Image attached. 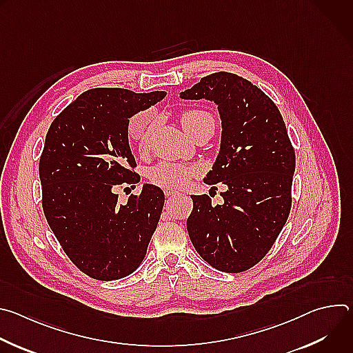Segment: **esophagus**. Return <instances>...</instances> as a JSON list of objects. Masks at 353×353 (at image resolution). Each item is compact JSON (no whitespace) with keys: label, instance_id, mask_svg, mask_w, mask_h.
<instances>
[{"label":"esophagus","instance_id":"1","mask_svg":"<svg viewBox=\"0 0 353 353\" xmlns=\"http://www.w3.org/2000/svg\"><path fill=\"white\" fill-rule=\"evenodd\" d=\"M179 192L174 191V190H165V195L166 196H176Z\"/></svg>","mask_w":353,"mask_h":353}]
</instances>
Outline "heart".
Instances as JSON below:
<instances>
[{
	"instance_id": "heart-1",
	"label": "heart",
	"mask_w": 353,
	"mask_h": 353,
	"mask_svg": "<svg viewBox=\"0 0 353 353\" xmlns=\"http://www.w3.org/2000/svg\"><path fill=\"white\" fill-rule=\"evenodd\" d=\"M205 124L215 127L214 117L205 110L191 109L181 114V125L188 134ZM150 128H152V112L150 110H141L132 114L127 121V135L130 141L138 145L139 150L146 148V139ZM195 174L196 169L194 166L162 161L149 169L148 177L154 185L166 190H179L184 187Z\"/></svg>"
}]
</instances>
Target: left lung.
Instances as JSON below:
<instances>
[{"label": "left lung", "instance_id": "1", "mask_svg": "<svg viewBox=\"0 0 353 353\" xmlns=\"http://www.w3.org/2000/svg\"><path fill=\"white\" fill-rule=\"evenodd\" d=\"M181 99L218 106L221 149L204 181L223 183V204L192 195L187 230L196 253L222 272H243L271 250L290 212L294 150L272 100L230 72L201 78Z\"/></svg>", "mask_w": 353, "mask_h": 353}]
</instances>
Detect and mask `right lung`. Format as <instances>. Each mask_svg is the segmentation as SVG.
Listing matches in <instances>:
<instances>
[{"label": "right lung", "mask_w": 353, "mask_h": 353, "mask_svg": "<svg viewBox=\"0 0 353 353\" xmlns=\"http://www.w3.org/2000/svg\"><path fill=\"white\" fill-rule=\"evenodd\" d=\"M165 96L163 90L89 89L47 131L39 163L44 216L70 260L90 278L132 274L157 230L163 191L143 184L139 195L119 204L116 188L141 180L132 172L127 121Z\"/></svg>", "instance_id": "add662e5"}]
</instances>
